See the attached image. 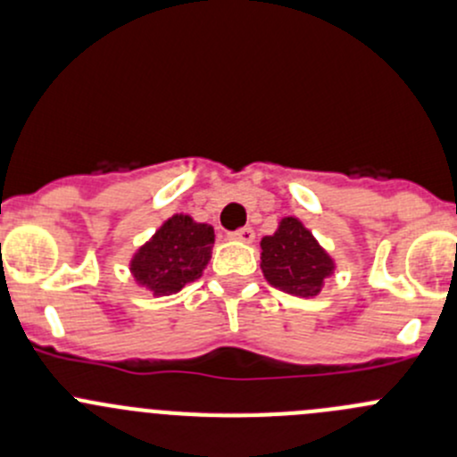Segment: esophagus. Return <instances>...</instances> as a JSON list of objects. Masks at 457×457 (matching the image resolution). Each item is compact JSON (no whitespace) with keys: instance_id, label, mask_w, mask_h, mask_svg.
I'll use <instances>...</instances> for the list:
<instances>
[{"instance_id":"obj_1","label":"esophagus","mask_w":457,"mask_h":457,"mask_svg":"<svg viewBox=\"0 0 457 457\" xmlns=\"http://www.w3.org/2000/svg\"><path fill=\"white\" fill-rule=\"evenodd\" d=\"M229 238H234V241L252 243V241H254V229H252V228H241V229H234V232H229Z\"/></svg>"}]
</instances>
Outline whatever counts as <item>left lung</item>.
<instances>
[{"instance_id":"left-lung-1","label":"left lung","mask_w":457,"mask_h":457,"mask_svg":"<svg viewBox=\"0 0 457 457\" xmlns=\"http://www.w3.org/2000/svg\"><path fill=\"white\" fill-rule=\"evenodd\" d=\"M262 274L274 287L296 296H316L320 285L334 270V261L325 254L310 229L301 220H280L278 229L261 241Z\"/></svg>"}]
</instances>
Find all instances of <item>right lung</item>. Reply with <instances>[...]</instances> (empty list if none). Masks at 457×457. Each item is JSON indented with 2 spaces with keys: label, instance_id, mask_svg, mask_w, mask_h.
Wrapping results in <instances>:
<instances>
[{
  "label": "right lung",
  "instance_id": "right-lung-1",
  "mask_svg": "<svg viewBox=\"0 0 457 457\" xmlns=\"http://www.w3.org/2000/svg\"><path fill=\"white\" fill-rule=\"evenodd\" d=\"M214 245V229L190 216H172L132 258V274L156 296L179 292L199 278Z\"/></svg>",
  "mask_w": 457,
  "mask_h": 457
}]
</instances>
